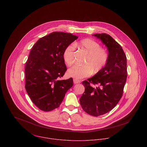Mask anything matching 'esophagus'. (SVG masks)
Here are the masks:
<instances>
[{
	"mask_svg": "<svg viewBox=\"0 0 147 147\" xmlns=\"http://www.w3.org/2000/svg\"><path fill=\"white\" fill-rule=\"evenodd\" d=\"M74 83L75 84H79V83H81V81L79 80L74 79Z\"/></svg>",
	"mask_w": 147,
	"mask_h": 147,
	"instance_id": "esophagus-1",
	"label": "esophagus"
}]
</instances>
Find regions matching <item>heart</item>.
<instances>
[{"mask_svg": "<svg viewBox=\"0 0 147 147\" xmlns=\"http://www.w3.org/2000/svg\"><path fill=\"white\" fill-rule=\"evenodd\" d=\"M87 54L85 65H75L68 70L69 76L76 79H82L89 76L93 72H100L107 64L109 59V53L105 49L101 47L98 42L91 38H84L76 44ZM75 45L71 44L64 49L63 59L68 65H71L75 61Z\"/></svg>", "mask_w": 147, "mask_h": 147, "instance_id": "obj_1", "label": "heart"}]
</instances>
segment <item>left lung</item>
I'll return each mask as SVG.
<instances>
[{
	"label": "left lung",
	"instance_id": "left-lung-1",
	"mask_svg": "<svg viewBox=\"0 0 147 147\" xmlns=\"http://www.w3.org/2000/svg\"><path fill=\"white\" fill-rule=\"evenodd\" d=\"M93 36L107 47L109 59L100 72L83 82L85 91L80 103L86 113L98 117L111 111L123 95L127 76V58L122 46L110 35L97 33ZM92 84L98 86L94 87Z\"/></svg>",
	"mask_w": 147,
	"mask_h": 147
}]
</instances>
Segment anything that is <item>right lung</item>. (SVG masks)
<instances>
[{
	"label": "right lung",
	"instance_id": "add662e5",
	"mask_svg": "<svg viewBox=\"0 0 147 147\" xmlns=\"http://www.w3.org/2000/svg\"><path fill=\"white\" fill-rule=\"evenodd\" d=\"M78 38L71 33L54 32L40 38L30 51L25 68V87L32 102L42 111L58 108L73 85L72 78H60L67 70L63 51Z\"/></svg>",
	"mask_w": 147,
	"mask_h": 147
}]
</instances>
